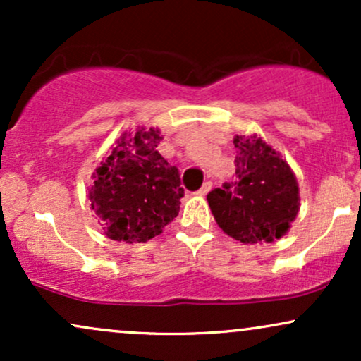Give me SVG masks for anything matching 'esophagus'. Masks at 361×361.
<instances>
[{
	"label": "esophagus",
	"mask_w": 361,
	"mask_h": 361,
	"mask_svg": "<svg viewBox=\"0 0 361 361\" xmlns=\"http://www.w3.org/2000/svg\"><path fill=\"white\" fill-rule=\"evenodd\" d=\"M210 188H212V181H205V183L202 185V188L197 192V195H202V197H204V195L210 192Z\"/></svg>",
	"instance_id": "esophagus-1"
}]
</instances>
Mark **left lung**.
<instances>
[{
	"mask_svg": "<svg viewBox=\"0 0 361 361\" xmlns=\"http://www.w3.org/2000/svg\"><path fill=\"white\" fill-rule=\"evenodd\" d=\"M235 180L207 195L215 222L244 244L283 238L300 209L292 168L258 135H235Z\"/></svg>",
	"mask_w": 361,
	"mask_h": 361,
	"instance_id": "1",
	"label": "left lung"
}]
</instances>
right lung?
<instances>
[{
    "label": "right lung",
    "mask_w": 361,
    "mask_h": 361,
    "mask_svg": "<svg viewBox=\"0 0 361 361\" xmlns=\"http://www.w3.org/2000/svg\"><path fill=\"white\" fill-rule=\"evenodd\" d=\"M163 140L157 128L123 134L93 173L90 209L106 238L118 243H146L163 233L180 212V173L157 152Z\"/></svg>",
    "instance_id": "right-lung-1"
}]
</instances>
